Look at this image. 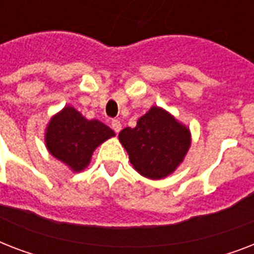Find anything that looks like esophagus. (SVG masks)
Instances as JSON below:
<instances>
[{
	"mask_svg": "<svg viewBox=\"0 0 254 254\" xmlns=\"http://www.w3.org/2000/svg\"><path fill=\"white\" fill-rule=\"evenodd\" d=\"M112 129L116 131V133H119L120 130H121V123H120L119 120H112Z\"/></svg>",
	"mask_w": 254,
	"mask_h": 254,
	"instance_id": "1",
	"label": "esophagus"
}]
</instances>
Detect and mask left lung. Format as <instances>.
<instances>
[{
	"instance_id": "8db88e82",
	"label": "left lung",
	"mask_w": 254,
	"mask_h": 254,
	"mask_svg": "<svg viewBox=\"0 0 254 254\" xmlns=\"http://www.w3.org/2000/svg\"><path fill=\"white\" fill-rule=\"evenodd\" d=\"M119 138L133 167L150 179L173 173L190 147L189 129L158 107L142 116L135 127L123 129Z\"/></svg>"
}]
</instances>
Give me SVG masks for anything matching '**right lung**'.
<instances>
[{
    "label": "right lung",
    "mask_w": 254,
    "mask_h": 254,
    "mask_svg": "<svg viewBox=\"0 0 254 254\" xmlns=\"http://www.w3.org/2000/svg\"><path fill=\"white\" fill-rule=\"evenodd\" d=\"M113 135L115 131L103 123L84 119L76 109L65 107L50 121L46 145L55 158L80 171L87 167L96 147Z\"/></svg>",
    "instance_id": "1"
}]
</instances>
